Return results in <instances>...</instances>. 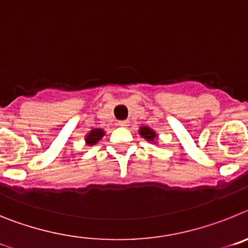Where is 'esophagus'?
Segmentation results:
<instances>
[{"label":"esophagus","instance_id":"obj_1","mask_svg":"<svg viewBox=\"0 0 248 248\" xmlns=\"http://www.w3.org/2000/svg\"><path fill=\"white\" fill-rule=\"evenodd\" d=\"M119 125L120 126H128L129 125V120H120Z\"/></svg>","mask_w":248,"mask_h":248}]
</instances>
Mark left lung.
Instances as JSON below:
<instances>
[{
  "label": "left lung",
  "instance_id": "left-lung-1",
  "mask_svg": "<svg viewBox=\"0 0 248 248\" xmlns=\"http://www.w3.org/2000/svg\"><path fill=\"white\" fill-rule=\"evenodd\" d=\"M140 135L145 138L146 140H149V141H154L155 138H156V134H155L154 131L151 130L150 128H146V126L140 128Z\"/></svg>",
  "mask_w": 248,
  "mask_h": 248
}]
</instances>
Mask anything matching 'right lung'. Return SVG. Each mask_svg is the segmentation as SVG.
I'll list each match as a JSON object with an SVG mask.
<instances>
[{
	"mask_svg": "<svg viewBox=\"0 0 248 248\" xmlns=\"http://www.w3.org/2000/svg\"><path fill=\"white\" fill-rule=\"evenodd\" d=\"M104 135V131L102 129H93V130L87 135V144L88 145H94V144L99 141L100 138Z\"/></svg>",
	"mask_w": 248,
	"mask_h": 248,
	"instance_id": "add662e5",
	"label": "right lung"
}]
</instances>
